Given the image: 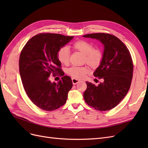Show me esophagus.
Instances as JSON below:
<instances>
[{
  "mask_svg": "<svg viewBox=\"0 0 148 148\" xmlns=\"http://www.w3.org/2000/svg\"><path fill=\"white\" fill-rule=\"evenodd\" d=\"M71 80H72V83H73V84H77V83L80 82L78 79H77L74 78H73L72 79H71Z\"/></svg>",
  "mask_w": 148,
  "mask_h": 148,
  "instance_id": "esophagus-1",
  "label": "esophagus"
}]
</instances>
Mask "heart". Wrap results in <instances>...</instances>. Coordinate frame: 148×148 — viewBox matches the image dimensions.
Returning a JSON list of instances; mask_svg holds the SVG:
<instances>
[{"label":"heart","mask_w":148,"mask_h":148,"mask_svg":"<svg viewBox=\"0 0 148 148\" xmlns=\"http://www.w3.org/2000/svg\"><path fill=\"white\" fill-rule=\"evenodd\" d=\"M72 48L83 53L84 55L83 62L91 68L97 69L102 64L104 59V53L101 49L94 48L91 43L84 40H79L73 44ZM57 57L61 64L67 65L70 59L69 49L66 46L62 47L58 51ZM89 72V70L86 66H71L67 70V73L76 79L84 78Z\"/></svg>","instance_id":"obj_1"}]
</instances>
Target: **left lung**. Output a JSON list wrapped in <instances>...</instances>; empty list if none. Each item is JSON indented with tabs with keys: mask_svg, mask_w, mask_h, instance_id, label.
Instances as JSON below:
<instances>
[{
	"mask_svg": "<svg viewBox=\"0 0 148 148\" xmlns=\"http://www.w3.org/2000/svg\"><path fill=\"white\" fill-rule=\"evenodd\" d=\"M83 37L99 40L104 46L103 61L93 74L102 82L96 86L86 82L84 99L97 110H110L123 99L130 87L133 72L130 52L124 43L112 34L92 33Z\"/></svg>",
	"mask_w": 148,
	"mask_h": 148,
	"instance_id": "8db88e82",
	"label": "left lung"
}]
</instances>
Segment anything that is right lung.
Returning a JSON list of instances; mask_svg holds the SVG:
<instances>
[{"instance_id": "1", "label": "right lung", "mask_w": 148, "mask_h": 148, "mask_svg": "<svg viewBox=\"0 0 148 148\" xmlns=\"http://www.w3.org/2000/svg\"><path fill=\"white\" fill-rule=\"evenodd\" d=\"M73 38L56 33H40L31 38L22 49L19 59L20 74L26 95L40 109L52 111L66 102L73 86L71 79L64 76L57 53L60 48ZM62 76L52 83L50 75Z\"/></svg>"}]
</instances>
